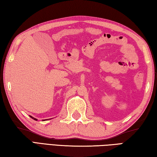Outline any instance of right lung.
I'll return each instance as SVG.
<instances>
[{
    "label": "right lung",
    "instance_id": "add662e5",
    "mask_svg": "<svg viewBox=\"0 0 157 157\" xmlns=\"http://www.w3.org/2000/svg\"><path fill=\"white\" fill-rule=\"evenodd\" d=\"M30 117H31L32 118V119H34V120H35V121H37V119H35V118H34V117H32V116H29ZM44 121V120H43Z\"/></svg>",
    "mask_w": 157,
    "mask_h": 157
}]
</instances>
